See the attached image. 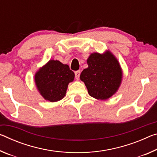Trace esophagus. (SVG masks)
<instances>
[{"instance_id": "1", "label": "esophagus", "mask_w": 157, "mask_h": 157, "mask_svg": "<svg viewBox=\"0 0 157 157\" xmlns=\"http://www.w3.org/2000/svg\"><path fill=\"white\" fill-rule=\"evenodd\" d=\"M75 79H79V75H80V71H77L75 72Z\"/></svg>"}]
</instances>
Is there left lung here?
I'll return each mask as SVG.
<instances>
[{"label": "left lung", "mask_w": 157, "mask_h": 157, "mask_svg": "<svg viewBox=\"0 0 157 157\" xmlns=\"http://www.w3.org/2000/svg\"><path fill=\"white\" fill-rule=\"evenodd\" d=\"M88 68L84 69L80 79L88 93L98 100H107L120 86L122 70L119 61L110 51L103 54L92 53L87 59Z\"/></svg>", "instance_id": "8db88e82"}]
</instances>
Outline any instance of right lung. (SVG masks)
I'll list each match as a JSON object with an SVG mask.
<instances>
[{
  "instance_id": "right-lung-1",
  "label": "right lung",
  "mask_w": 157,
  "mask_h": 157,
  "mask_svg": "<svg viewBox=\"0 0 157 157\" xmlns=\"http://www.w3.org/2000/svg\"><path fill=\"white\" fill-rule=\"evenodd\" d=\"M75 74L67 64L59 61L49 60L35 75V83L41 96L46 101L56 102L66 96L70 82Z\"/></svg>"
}]
</instances>
